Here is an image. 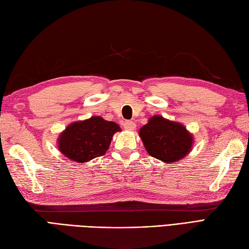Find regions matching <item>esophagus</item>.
Instances as JSON below:
<instances>
[{
    "label": "esophagus",
    "instance_id": "34e87169",
    "mask_svg": "<svg viewBox=\"0 0 249 249\" xmlns=\"http://www.w3.org/2000/svg\"><path fill=\"white\" fill-rule=\"evenodd\" d=\"M123 126L126 130H134L136 128V124L131 121H125L123 123Z\"/></svg>",
    "mask_w": 249,
    "mask_h": 249
}]
</instances>
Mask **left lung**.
<instances>
[{"instance_id":"left-lung-1","label":"left lung","mask_w":249,"mask_h":249,"mask_svg":"<svg viewBox=\"0 0 249 249\" xmlns=\"http://www.w3.org/2000/svg\"><path fill=\"white\" fill-rule=\"evenodd\" d=\"M139 136L146 152L163 162L183 160L194 145V136L178 122L154 115L139 129Z\"/></svg>"}]
</instances>
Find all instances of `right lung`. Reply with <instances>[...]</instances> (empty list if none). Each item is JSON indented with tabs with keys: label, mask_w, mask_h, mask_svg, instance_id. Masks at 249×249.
<instances>
[{
	"label": "right lung",
	"mask_w": 249,
	"mask_h": 249,
	"mask_svg": "<svg viewBox=\"0 0 249 249\" xmlns=\"http://www.w3.org/2000/svg\"><path fill=\"white\" fill-rule=\"evenodd\" d=\"M118 131H121L118 124L102 116L72 122L57 138V149L68 160L88 162L108 151L112 137Z\"/></svg>",
	"instance_id": "obj_1"
}]
</instances>
